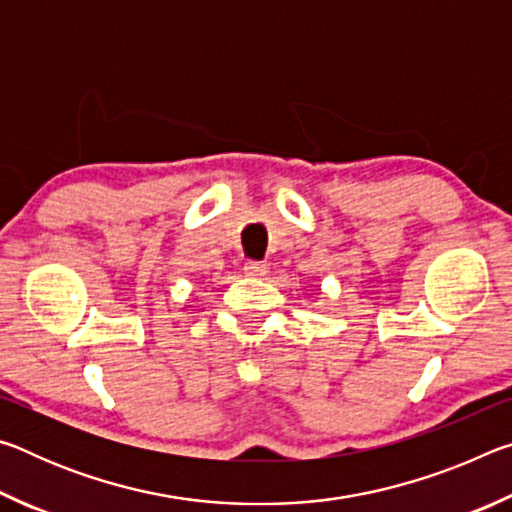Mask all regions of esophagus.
<instances>
[{
	"label": "esophagus",
	"mask_w": 512,
	"mask_h": 512,
	"mask_svg": "<svg viewBox=\"0 0 512 512\" xmlns=\"http://www.w3.org/2000/svg\"><path fill=\"white\" fill-rule=\"evenodd\" d=\"M244 271L248 277H264L266 275V264L262 262H246Z\"/></svg>",
	"instance_id": "esophagus-1"
}]
</instances>
